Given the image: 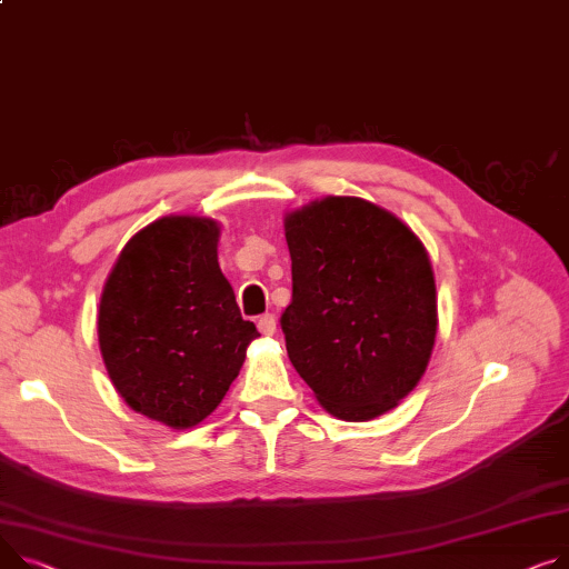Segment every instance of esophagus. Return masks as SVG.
I'll return each instance as SVG.
<instances>
[{
	"mask_svg": "<svg viewBox=\"0 0 569 569\" xmlns=\"http://www.w3.org/2000/svg\"><path fill=\"white\" fill-rule=\"evenodd\" d=\"M258 331H260L262 336H274V331H277V318H274L272 313L260 316V318H258Z\"/></svg>",
	"mask_w": 569,
	"mask_h": 569,
	"instance_id": "obj_1",
	"label": "esophagus"
}]
</instances>
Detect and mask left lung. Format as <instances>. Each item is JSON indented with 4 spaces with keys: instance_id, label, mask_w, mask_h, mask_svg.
Returning <instances> with one entry per match:
<instances>
[{
    "instance_id": "1",
    "label": "left lung",
    "mask_w": 569,
    "mask_h": 569,
    "mask_svg": "<svg viewBox=\"0 0 569 569\" xmlns=\"http://www.w3.org/2000/svg\"><path fill=\"white\" fill-rule=\"evenodd\" d=\"M292 301L288 357L343 421L393 409L423 377L437 336V288L423 242L396 214L327 197L286 214Z\"/></svg>"
}]
</instances>
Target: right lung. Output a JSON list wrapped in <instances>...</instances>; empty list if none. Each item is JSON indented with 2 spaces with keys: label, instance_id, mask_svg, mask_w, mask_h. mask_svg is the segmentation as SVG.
I'll list each match as a JSON object with an SVG mask.
<instances>
[{
  "label": "right lung",
  "instance_id": "obj_1",
  "mask_svg": "<svg viewBox=\"0 0 569 569\" xmlns=\"http://www.w3.org/2000/svg\"><path fill=\"white\" fill-rule=\"evenodd\" d=\"M217 240L208 217L148 223L123 247L100 297L98 340L113 389L173 430L217 409L258 338L219 270Z\"/></svg>",
  "mask_w": 569,
  "mask_h": 569
}]
</instances>
